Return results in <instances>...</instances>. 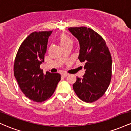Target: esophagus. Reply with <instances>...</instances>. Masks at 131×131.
Returning <instances> with one entry per match:
<instances>
[{
  "label": "esophagus",
  "instance_id": "esophagus-1",
  "mask_svg": "<svg viewBox=\"0 0 131 131\" xmlns=\"http://www.w3.org/2000/svg\"><path fill=\"white\" fill-rule=\"evenodd\" d=\"M67 76H68V74H67V73H63V74H61V76L63 78L67 77Z\"/></svg>",
  "mask_w": 131,
  "mask_h": 131
}]
</instances>
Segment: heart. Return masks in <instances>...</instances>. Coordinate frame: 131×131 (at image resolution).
Wrapping results in <instances>:
<instances>
[{
  "instance_id": "obj_1",
  "label": "heart",
  "mask_w": 131,
  "mask_h": 131,
  "mask_svg": "<svg viewBox=\"0 0 131 131\" xmlns=\"http://www.w3.org/2000/svg\"><path fill=\"white\" fill-rule=\"evenodd\" d=\"M60 41L61 45L62 46H65L68 43H72L73 42L71 39L67 35H61L60 37Z\"/></svg>"
}]
</instances>
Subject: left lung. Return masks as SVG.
I'll return each instance as SVG.
<instances>
[{"mask_svg": "<svg viewBox=\"0 0 131 131\" xmlns=\"http://www.w3.org/2000/svg\"><path fill=\"white\" fill-rule=\"evenodd\" d=\"M80 44L78 59L84 62L85 74L77 78L73 89L82 101L92 103L104 95L112 78V60L104 39L91 28H69Z\"/></svg>", "mask_w": 131, "mask_h": 131, "instance_id": "obj_1", "label": "left lung"}]
</instances>
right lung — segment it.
Returning a JSON list of instances; mask_svg holds the SVG:
<instances>
[{
  "label": "right lung",
  "instance_id": "obj_1",
  "mask_svg": "<svg viewBox=\"0 0 131 131\" xmlns=\"http://www.w3.org/2000/svg\"><path fill=\"white\" fill-rule=\"evenodd\" d=\"M52 31L33 32L19 46L15 59L14 76L26 97L42 102L53 95L61 79L59 73L46 72L40 65L44 61L48 39Z\"/></svg>",
  "mask_w": 131,
  "mask_h": 131
}]
</instances>
